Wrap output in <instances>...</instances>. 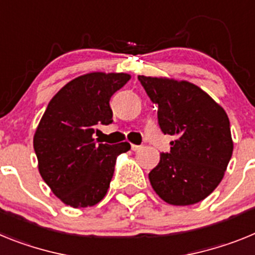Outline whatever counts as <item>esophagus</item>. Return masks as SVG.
Returning <instances> with one entry per match:
<instances>
[{
	"label": "esophagus",
	"instance_id": "esophagus-1",
	"mask_svg": "<svg viewBox=\"0 0 255 255\" xmlns=\"http://www.w3.org/2000/svg\"><path fill=\"white\" fill-rule=\"evenodd\" d=\"M141 147H142V146H140V145H134V143H132V145H130V149L133 150V151H137V150H140Z\"/></svg>",
	"mask_w": 255,
	"mask_h": 255
}]
</instances>
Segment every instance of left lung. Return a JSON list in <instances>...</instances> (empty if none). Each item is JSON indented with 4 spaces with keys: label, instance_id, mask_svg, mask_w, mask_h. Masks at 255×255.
Here are the masks:
<instances>
[{
    "label": "left lung",
    "instance_id": "8db88e82",
    "mask_svg": "<svg viewBox=\"0 0 255 255\" xmlns=\"http://www.w3.org/2000/svg\"><path fill=\"white\" fill-rule=\"evenodd\" d=\"M158 121L170 141L169 154H160L149 173L152 189L170 205H192L204 200L222 181L234 151L225 109L196 85L165 77L138 75Z\"/></svg>",
    "mask_w": 255,
    "mask_h": 255
}]
</instances>
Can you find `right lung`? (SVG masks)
<instances>
[{"mask_svg": "<svg viewBox=\"0 0 255 255\" xmlns=\"http://www.w3.org/2000/svg\"><path fill=\"white\" fill-rule=\"evenodd\" d=\"M127 73L92 72L68 82L42 115L33 137L38 170L51 191L72 208L94 207L109 189L119 154L130 145L97 143L94 133L112 123L110 97Z\"/></svg>", "mask_w": 255, "mask_h": 255, "instance_id": "obj_1", "label": "right lung"}]
</instances>
